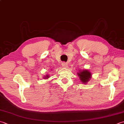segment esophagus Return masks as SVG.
<instances>
[{"label": "esophagus", "mask_w": 124, "mask_h": 124, "mask_svg": "<svg viewBox=\"0 0 124 124\" xmlns=\"http://www.w3.org/2000/svg\"><path fill=\"white\" fill-rule=\"evenodd\" d=\"M67 65H68V64H67V63L65 62H63L62 63V66L63 67L66 68V67H67Z\"/></svg>", "instance_id": "obj_1"}]
</instances>
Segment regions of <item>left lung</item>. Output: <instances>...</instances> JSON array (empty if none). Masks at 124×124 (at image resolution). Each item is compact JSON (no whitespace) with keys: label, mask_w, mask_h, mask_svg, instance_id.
<instances>
[{"label":"left lung","mask_w":124,"mask_h":124,"mask_svg":"<svg viewBox=\"0 0 124 124\" xmlns=\"http://www.w3.org/2000/svg\"><path fill=\"white\" fill-rule=\"evenodd\" d=\"M80 77V80L82 83H86L88 82L89 79L91 78V73L88 70H84L81 71L77 74Z\"/></svg>","instance_id":"8db88e82"}]
</instances>
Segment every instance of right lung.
Segmentation results:
<instances>
[{
	"label": "right lung",
	"mask_w": 124,
	"mask_h": 124,
	"mask_svg": "<svg viewBox=\"0 0 124 124\" xmlns=\"http://www.w3.org/2000/svg\"><path fill=\"white\" fill-rule=\"evenodd\" d=\"M46 78H48V76H47V77H46Z\"/></svg>",
	"instance_id": "1"
}]
</instances>
